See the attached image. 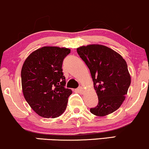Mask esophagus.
Masks as SVG:
<instances>
[{"label": "esophagus", "instance_id": "1", "mask_svg": "<svg viewBox=\"0 0 149 149\" xmlns=\"http://www.w3.org/2000/svg\"><path fill=\"white\" fill-rule=\"evenodd\" d=\"M77 91L79 92L80 93H83L84 90H83V88H82V86H79V87L77 88Z\"/></svg>", "mask_w": 149, "mask_h": 149}]
</instances>
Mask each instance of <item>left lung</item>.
I'll use <instances>...</instances> for the list:
<instances>
[{
	"label": "left lung",
	"instance_id": "obj_1",
	"mask_svg": "<svg viewBox=\"0 0 149 149\" xmlns=\"http://www.w3.org/2000/svg\"><path fill=\"white\" fill-rule=\"evenodd\" d=\"M90 70L98 104L90 109L97 116H105L117 111L125 100L131 85L126 61L118 53L102 45H89L77 49Z\"/></svg>",
	"mask_w": 149,
	"mask_h": 149
}]
</instances>
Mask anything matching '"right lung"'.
I'll use <instances>...</instances> for the list:
<instances>
[{"label":"right lung","instance_id":"1","mask_svg":"<svg viewBox=\"0 0 149 149\" xmlns=\"http://www.w3.org/2000/svg\"><path fill=\"white\" fill-rule=\"evenodd\" d=\"M70 52L65 47L45 46L29 55L21 70L24 97L36 113L45 118L62 115L71 89L65 88L62 65Z\"/></svg>","mask_w":149,"mask_h":149}]
</instances>
